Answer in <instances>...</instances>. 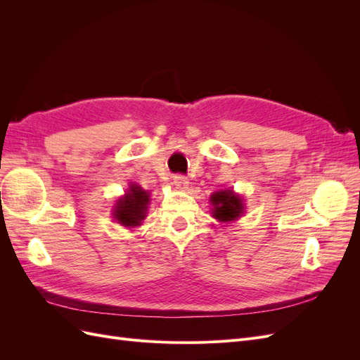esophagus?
Here are the masks:
<instances>
[{
	"label": "esophagus",
	"instance_id": "obj_1",
	"mask_svg": "<svg viewBox=\"0 0 360 360\" xmlns=\"http://www.w3.org/2000/svg\"><path fill=\"white\" fill-rule=\"evenodd\" d=\"M174 186H176V188L180 189V191H186L188 186H189L188 177H184V176H176V177H174Z\"/></svg>",
	"mask_w": 360,
	"mask_h": 360
}]
</instances>
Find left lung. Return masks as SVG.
<instances>
[{"label": "left lung", "mask_w": 360, "mask_h": 360, "mask_svg": "<svg viewBox=\"0 0 360 360\" xmlns=\"http://www.w3.org/2000/svg\"><path fill=\"white\" fill-rule=\"evenodd\" d=\"M213 205L212 216L219 222H231L238 219L245 210L242 197L233 191H217L210 197Z\"/></svg>", "instance_id": "8db88e82"}]
</instances>
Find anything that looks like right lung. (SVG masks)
Masks as SVG:
<instances>
[{"mask_svg": "<svg viewBox=\"0 0 360 360\" xmlns=\"http://www.w3.org/2000/svg\"><path fill=\"white\" fill-rule=\"evenodd\" d=\"M150 204V193L138 184L132 183L126 191L124 197L120 198L114 205V217L123 226L134 228L146 219V213Z\"/></svg>", "mask_w": 360, "mask_h": 360, "instance_id": "right-lung-1", "label": "right lung"}]
</instances>
